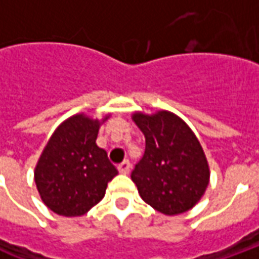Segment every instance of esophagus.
I'll use <instances>...</instances> for the list:
<instances>
[{
    "label": "esophagus",
    "instance_id": "34e87169",
    "mask_svg": "<svg viewBox=\"0 0 259 259\" xmlns=\"http://www.w3.org/2000/svg\"><path fill=\"white\" fill-rule=\"evenodd\" d=\"M118 170L120 172V174L123 175H127L130 172V162L129 161H123V162L120 163L118 166Z\"/></svg>",
    "mask_w": 259,
    "mask_h": 259
}]
</instances>
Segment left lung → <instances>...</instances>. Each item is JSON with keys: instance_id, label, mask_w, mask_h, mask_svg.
<instances>
[{"instance_id": "left-lung-1", "label": "left lung", "mask_w": 259, "mask_h": 259, "mask_svg": "<svg viewBox=\"0 0 259 259\" xmlns=\"http://www.w3.org/2000/svg\"><path fill=\"white\" fill-rule=\"evenodd\" d=\"M146 137V151L132 172L139 194L165 215L189 211L209 183V166L200 141L183 119L169 111L133 113Z\"/></svg>"}]
</instances>
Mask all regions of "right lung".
<instances>
[{"instance_id":"obj_1","label":"right lung","mask_w":259,"mask_h":259,"mask_svg":"<svg viewBox=\"0 0 259 259\" xmlns=\"http://www.w3.org/2000/svg\"><path fill=\"white\" fill-rule=\"evenodd\" d=\"M102 120L77 113L59 124L34 169L42 202L62 217H81L104 198L118 170L97 146Z\"/></svg>"}]
</instances>
